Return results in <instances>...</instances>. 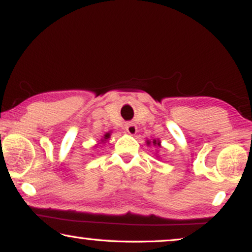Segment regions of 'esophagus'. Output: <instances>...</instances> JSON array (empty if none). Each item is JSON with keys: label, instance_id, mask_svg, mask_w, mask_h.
I'll return each mask as SVG.
<instances>
[{"label": "esophagus", "instance_id": "34e87169", "mask_svg": "<svg viewBox=\"0 0 252 252\" xmlns=\"http://www.w3.org/2000/svg\"><path fill=\"white\" fill-rule=\"evenodd\" d=\"M125 129L127 130V133L130 134V135H135L137 132V127L134 123H127L125 125Z\"/></svg>", "mask_w": 252, "mask_h": 252}]
</instances>
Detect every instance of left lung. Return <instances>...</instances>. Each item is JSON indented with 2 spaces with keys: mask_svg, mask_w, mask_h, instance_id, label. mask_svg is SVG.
Masks as SVG:
<instances>
[{
  "mask_svg": "<svg viewBox=\"0 0 252 252\" xmlns=\"http://www.w3.org/2000/svg\"><path fill=\"white\" fill-rule=\"evenodd\" d=\"M146 143H147V146H151V144H153L154 147H156V148H160V141L159 140H156V139H154L153 141H150V140H147L146 141Z\"/></svg>",
  "mask_w": 252,
  "mask_h": 252,
  "instance_id": "8db88e82",
  "label": "left lung"
}]
</instances>
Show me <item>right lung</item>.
I'll use <instances>...</instances> for the list:
<instances>
[{"label": "right lung", "instance_id": "obj_1", "mask_svg": "<svg viewBox=\"0 0 252 252\" xmlns=\"http://www.w3.org/2000/svg\"><path fill=\"white\" fill-rule=\"evenodd\" d=\"M110 135H111V133H106V134H104V135H103V139L101 140V143H105L106 141L109 140Z\"/></svg>", "mask_w": 252, "mask_h": 252}]
</instances>
